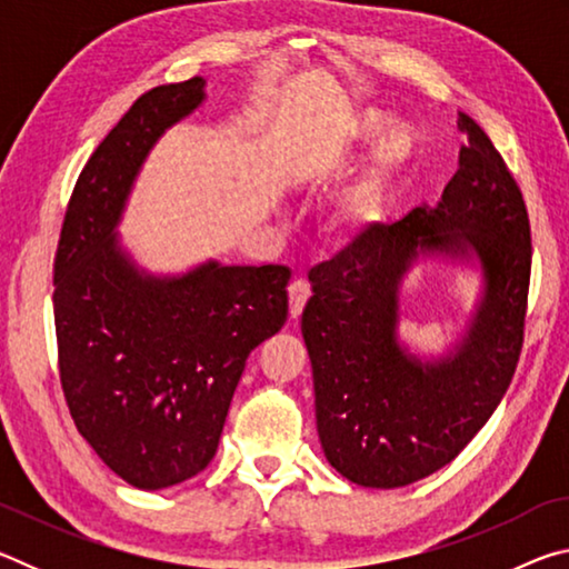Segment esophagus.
<instances>
[{
	"label": "esophagus",
	"mask_w": 569,
	"mask_h": 569,
	"mask_svg": "<svg viewBox=\"0 0 569 569\" xmlns=\"http://www.w3.org/2000/svg\"><path fill=\"white\" fill-rule=\"evenodd\" d=\"M308 298H311V286L306 281H293L288 286V301H291V319H298L303 311Z\"/></svg>",
	"instance_id": "34e87169"
}]
</instances>
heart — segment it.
Segmentation results:
<instances>
[{"mask_svg":"<svg viewBox=\"0 0 569 569\" xmlns=\"http://www.w3.org/2000/svg\"><path fill=\"white\" fill-rule=\"evenodd\" d=\"M389 114L379 110H363L356 118V134L363 142L387 130ZM421 140L411 124H393L387 134L379 140L377 150H373L371 166L363 172L361 180L346 188L339 198L333 200L326 210L323 230L339 243H351V240L361 238L366 230H371L383 216V206H387V196L391 188L407 176L419 158Z\"/></svg>","mask_w":569,"mask_h":569,"instance_id":"b5f03b06","label":"heart"}]
</instances>
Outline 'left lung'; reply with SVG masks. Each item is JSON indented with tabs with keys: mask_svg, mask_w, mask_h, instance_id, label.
Segmentation results:
<instances>
[{
	"mask_svg": "<svg viewBox=\"0 0 569 569\" xmlns=\"http://www.w3.org/2000/svg\"><path fill=\"white\" fill-rule=\"evenodd\" d=\"M457 128L467 142L437 206L373 226L308 273L316 429L329 465L361 487H407L449 465L499 407L522 351L532 263L522 192L469 114ZM437 257L471 267L480 293L450 349L423 357L398 336L400 283Z\"/></svg>",
	"mask_w": 569,
	"mask_h": 569,
	"instance_id": "obj_1",
	"label": "left lung"
}]
</instances>
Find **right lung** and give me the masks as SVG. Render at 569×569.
Instances as JSON below:
<instances>
[{
    "instance_id": "right-lung-1",
    "label": "right lung",
    "mask_w": 569,
    "mask_h": 569,
    "mask_svg": "<svg viewBox=\"0 0 569 569\" xmlns=\"http://www.w3.org/2000/svg\"><path fill=\"white\" fill-rule=\"evenodd\" d=\"M203 102L206 80L192 77L124 112L80 172L54 258L67 407L104 465L148 492L210 465L248 353L288 316L286 266L210 258L152 273L118 233L152 148Z\"/></svg>"
}]
</instances>
